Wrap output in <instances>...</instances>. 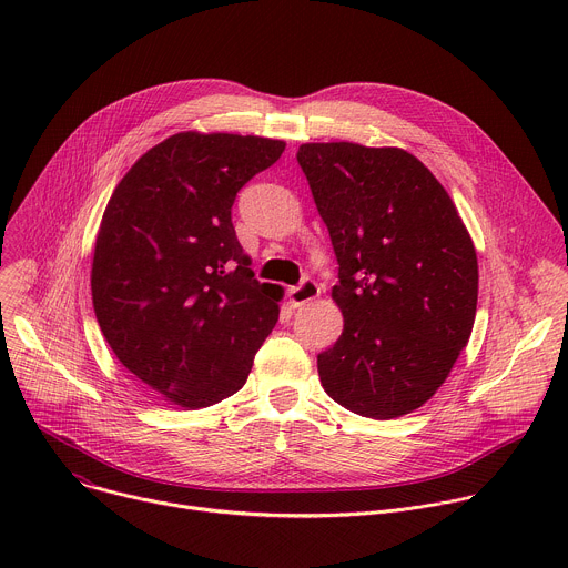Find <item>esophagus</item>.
I'll return each mask as SVG.
<instances>
[{
  "instance_id": "34e87169",
  "label": "esophagus",
  "mask_w": 568,
  "mask_h": 568,
  "mask_svg": "<svg viewBox=\"0 0 568 568\" xmlns=\"http://www.w3.org/2000/svg\"><path fill=\"white\" fill-rule=\"evenodd\" d=\"M318 294H321V287H318V283L312 281V278H303L296 287H292V290L287 292L290 303H292L294 307H301V305L314 301Z\"/></svg>"
}]
</instances>
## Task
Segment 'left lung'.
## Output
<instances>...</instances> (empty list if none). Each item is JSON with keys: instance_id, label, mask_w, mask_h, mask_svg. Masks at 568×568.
Here are the masks:
<instances>
[{"instance_id": "left-lung-1", "label": "left lung", "mask_w": 568, "mask_h": 568, "mask_svg": "<svg viewBox=\"0 0 568 568\" xmlns=\"http://www.w3.org/2000/svg\"><path fill=\"white\" fill-rule=\"evenodd\" d=\"M296 161L339 265L333 298L344 333L316 357L321 384L364 418L412 414L471 335V237L447 191L407 150L303 143Z\"/></svg>"}]
</instances>
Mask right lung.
Wrapping results in <instances>:
<instances>
[{
    "label": "right lung",
    "mask_w": 568,
    "mask_h": 568,
    "mask_svg": "<svg viewBox=\"0 0 568 568\" xmlns=\"http://www.w3.org/2000/svg\"><path fill=\"white\" fill-rule=\"evenodd\" d=\"M285 143L180 132L148 150L114 189L92 265L99 326L148 388L186 409L247 382L278 321V294L254 278L231 206Z\"/></svg>",
    "instance_id": "1"
}]
</instances>
